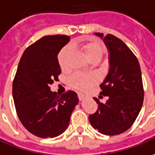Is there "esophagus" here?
Masks as SVG:
<instances>
[{
	"label": "esophagus",
	"mask_w": 155,
	"mask_h": 155,
	"mask_svg": "<svg viewBox=\"0 0 155 155\" xmlns=\"http://www.w3.org/2000/svg\"><path fill=\"white\" fill-rule=\"evenodd\" d=\"M78 97H79V99H80V101H83L84 99H85L86 96H85V95H83V94H81V93H79L78 94Z\"/></svg>",
	"instance_id": "obj_1"
}]
</instances>
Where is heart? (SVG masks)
<instances>
[{"mask_svg": "<svg viewBox=\"0 0 155 155\" xmlns=\"http://www.w3.org/2000/svg\"><path fill=\"white\" fill-rule=\"evenodd\" d=\"M72 48L75 47L74 44H71ZM80 48L85 55V57L91 62H97L101 59L103 54V47L97 40L91 39L80 45ZM71 54V48L70 47L63 48L58 55V62L59 67L63 71L69 70L68 59ZM96 82V78L92 75H86L83 74H74L70 80V85L72 88L85 91L92 86Z\"/></svg>", "mask_w": 155, "mask_h": 155, "instance_id": "1", "label": "heart"}]
</instances>
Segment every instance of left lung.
Returning a JSON list of instances; mask_svg holds the SVG:
<instances>
[{
    "instance_id": "obj_1",
    "label": "left lung",
    "mask_w": 155,
    "mask_h": 155,
    "mask_svg": "<svg viewBox=\"0 0 155 155\" xmlns=\"http://www.w3.org/2000/svg\"><path fill=\"white\" fill-rule=\"evenodd\" d=\"M109 53V71L100 85L101 95L108 96L105 104H98L97 111L89 116L91 126L105 135H117L129 129L141 110L143 87L140 65L130 48L118 38L111 34L103 36Z\"/></svg>"
}]
</instances>
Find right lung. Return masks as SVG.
<instances>
[{
	"label": "right lung",
	"mask_w": 155,
	"mask_h": 155,
	"mask_svg": "<svg viewBox=\"0 0 155 155\" xmlns=\"http://www.w3.org/2000/svg\"><path fill=\"white\" fill-rule=\"evenodd\" d=\"M69 41L66 35L43 37L26 48L18 64L12 84L16 111L25 128L39 138L62 134L79 102L74 91L59 96L50 91L61 73L58 54Z\"/></svg>",
	"instance_id": "obj_1"
}]
</instances>
